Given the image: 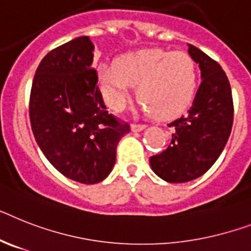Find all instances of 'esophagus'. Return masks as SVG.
<instances>
[{
	"label": "esophagus",
	"instance_id": "1",
	"mask_svg": "<svg viewBox=\"0 0 251 251\" xmlns=\"http://www.w3.org/2000/svg\"><path fill=\"white\" fill-rule=\"evenodd\" d=\"M145 128H146L145 124H132V126H130L132 132H141V130H144Z\"/></svg>",
	"mask_w": 251,
	"mask_h": 251
}]
</instances>
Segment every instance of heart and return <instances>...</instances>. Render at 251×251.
I'll list each match as a JSON object with an SVG mask.
<instances>
[{
  "label": "heart",
  "mask_w": 251,
  "mask_h": 251,
  "mask_svg": "<svg viewBox=\"0 0 251 251\" xmlns=\"http://www.w3.org/2000/svg\"><path fill=\"white\" fill-rule=\"evenodd\" d=\"M99 86L107 106L119 110L137 86L141 107L161 121L179 117L195 99L198 66L186 52L149 49L119 57L115 64H101Z\"/></svg>",
  "instance_id": "heart-1"
}]
</instances>
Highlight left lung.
Wrapping results in <instances>:
<instances>
[{"label": "left lung", "mask_w": 251, "mask_h": 251, "mask_svg": "<svg viewBox=\"0 0 251 251\" xmlns=\"http://www.w3.org/2000/svg\"><path fill=\"white\" fill-rule=\"evenodd\" d=\"M187 46L201 72V84L185 117L168 124L173 129L171 145L150 158L152 172L169 183L192 181L208 172L222 154L233 123L228 78L201 50Z\"/></svg>", "instance_id": "obj_1"}]
</instances>
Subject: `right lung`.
<instances>
[{
    "mask_svg": "<svg viewBox=\"0 0 251 251\" xmlns=\"http://www.w3.org/2000/svg\"><path fill=\"white\" fill-rule=\"evenodd\" d=\"M95 46L78 37L50 51L33 79L29 117L39 149L57 171L79 183L103 181L129 126L107 114L92 69Z\"/></svg>",
    "mask_w": 251,
    "mask_h": 251,
    "instance_id": "1",
    "label": "right lung"
}]
</instances>
